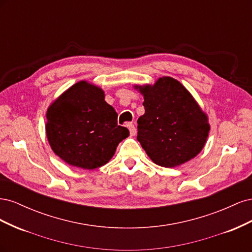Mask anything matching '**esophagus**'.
Wrapping results in <instances>:
<instances>
[{
	"instance_id": "34e87169",
	"label": "esophagus",
	"mask_w": 252,
	"mask_h": 252,
	"mask_svg": "<svg viewBox=\"0 0 252 252\" xmlns=\"http://www.w3.org/2000/svg\"><path fill=\"white\" fill-rule=\"evenodd\" d=\"M128 129H129V133H130L131 136L135 135L136 130H135V127H134L133 124H128Z\"/></svg>"
}]
</instances>
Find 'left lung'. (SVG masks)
I'll use <instances>...</instances> for the list:
<instances>
[{
    "label": "left lung",
    "mask_w": 252,
    "mask_h": 252,
    "mask_svg": "<svg viewBox=\"0 0 252 252\" xmlns=\"http://www.w3.org/2000/svg\"><path fill=\"white\" fill-rule=\"evenodd\" d=\"M135 88L144 95L145 107L138 119L136 140L152 162L170 168L199 155L210 126L189 91L170 77Z\"/></svg>",
    "instance_id": "left-lung-1"
}]
</instances>
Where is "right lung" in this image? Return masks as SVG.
Instances as JSON below:
<instances>
[{"mask_svg": "<svg viewBox=\"0 0 252 252\" xmlns=\"http://www.w3.org/2000/svg\"><path fill=\"white\" fill-rule=\"evenodd\" d=\"M104 91L86 81L74 84L47 110L46 134L55 154L71 166L95 169L113 157L129 135Z\"/></svg>", "mask_w": 252, "mask_h": 252, "instance_id": "add662e5", "label": "right lung"}]
</instances>
